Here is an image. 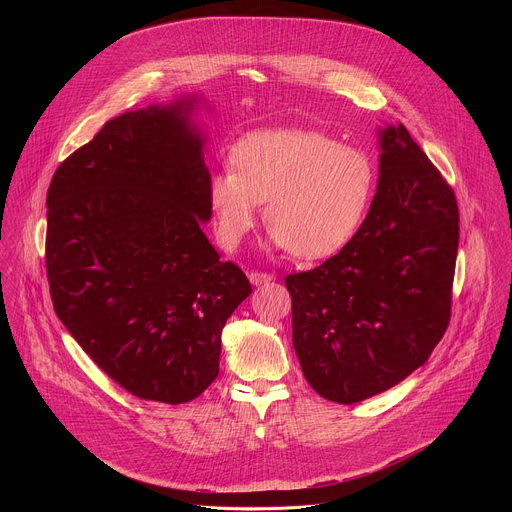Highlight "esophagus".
Listing matches in <instances>:
<instances>
[{
  "label": "esophagus",
  "instance_id": "esophagus-1",
  "mask_svg": "<svg viewBox=\"0 0 512 512\" xmlns=\"http://www.w3.org/2000/svg\"><path fill=\"white\" fill-rule=\"evenodd\" d=\"M275 277L271 275V273H261V271H251L249 273V281L253 283V285H263V283H269V281H273Z\"/></svg>",
  "mask_w": 512,
  "mask_h": 512
}]
</instances>
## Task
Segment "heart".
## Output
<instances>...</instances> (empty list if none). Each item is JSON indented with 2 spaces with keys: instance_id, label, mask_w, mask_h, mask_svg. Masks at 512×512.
<instances>
[{
  "instance_id": "obj_1",
  "label": "heart",
  "mask_w": 512,
  "mask_h": 512,
  "mask_svg": "<svg viewBox=\"0 0 512 512\" xmlns=\"http://www.w3.org/2000/svg\"><path fill=\"white\" fill-rule=\"evenodd\" d=\"M229 164L231 172H214L206 186L216 241L227 251L251 233L263 202L273 249L330 257L356 235L375 192L369 156L320 131L247 133L231 148Z\"/></svg>"
}]
</instances>
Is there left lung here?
I'll return each instance as SVG.
<instances>
[{"mask_svg":"<svg viewBox=\"0 0 512 512\" xmlns=\"http://www.w3.org/2000/svg\"><path fill=\"white\" fill-rule=\"evenodd\" d=\"M379 182L356 235L291 273V338L310 387L350 405L427 362L450 324L460 239L454 190L409 131L379 127Z\"/></svg>","mask_w":512,"mask_h":512,"instance_id":"left-lung-1","label":"left lung"}]
</instances>
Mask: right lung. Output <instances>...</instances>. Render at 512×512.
I'll return each instance as SVG.
<instances>
[{"label":"right lung","instance_id":"1","mask_svg":"<svg viewBox=\"0 0 512 512\" xmlns=\"http://www.w3.org/2000/svg\"><path fill=\"white\" fill-rule=\"evenodd\" d=\"M200 97L127 111L54 172L46 271L54 312L139 399L188 403L218 375L221 334L251 294L210 221Z\"/></svg>","mask_w":512,"mask_h":512}]
</instances>
